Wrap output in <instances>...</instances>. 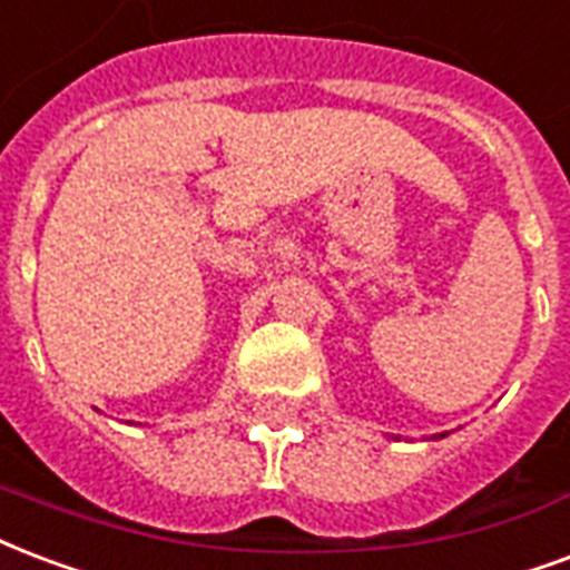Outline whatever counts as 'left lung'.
<instances>
[{
    "mask_svg": "<svg viewBox=\"0 0 570 570\" xmlns=\"http://www.w3.org/2000/svg\"><path fill=\"white\" fill-rule=\"evenodd\" d=\"M445 436H449V433H436V436H433V440H445Z\"/></svg>",
    "mask_w": 570,
    "mask_h": 570,
    "instance_id": "1",
    "label": "left lung"
}]
</instances>
